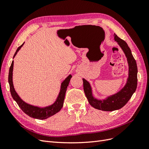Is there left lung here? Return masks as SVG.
<instances>
[{
    "label": "left lung",
    "mask_w": 149,
    "mask_h": 149,
    "mask_svg": "<svg viewBox=\"0 0 149 149\" xmlns=\"http://www.w3.org/2000/svg\"><path fill=\"white\" fill-rule=\"evenodd\" d=\"M114 36V40L125 53L129 65V77L124 87L118 93L108 96L105 100H99L93 96L89 83L83 79L84 91L90 105L95 109L104 111H113L124 106L136 91L137 86V66L131 50L124 40L119 38L115 33Z\"/></svg>",
    "instance_id": "1"
}]
</instances>
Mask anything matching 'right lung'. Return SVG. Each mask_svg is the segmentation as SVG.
Listing matches in <instances>:
<instances>
[{"instance_id":"right-lung-1","label":"right lung","mask_w":149,"mask_h":149,"mask_svg":"<svg viewBox=\"0 0 149 149\" xmlns=\"http://www.w3.org/2000/svg\"><path fill=\"white\" fill-rule=\"evenodd\" d=\"M24 43L17 49L14 55H13V58L15 56L17 52L19 51V49L21 48V47L24 45ZM13 61H12V64L9 69V73H8V83H9L10 86V91L11 95L13 100L16 101L17 104L19 105L20 109L23 111L26 115H28L30 117H31V118H33L35 119L43 120L49 118V117L53 116L54 114H56L57 112H58L61 110L63 106V102L67 87L68 86L70 79L72 77V76L71 74L68 76L62 82L61 84L60 93L58 94V97L56 98L55 102L50 106H48L45 107H40L37 106H34L33 105H30L29 104L25 102L22 100L19 95H18V94L16 93L13 84Z\"/></svg>"}]
</instances>
